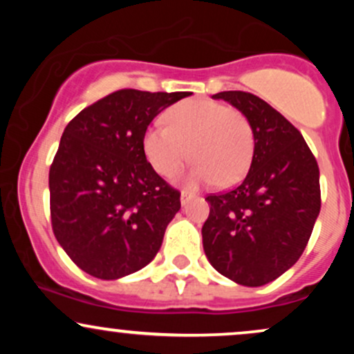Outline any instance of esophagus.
I'll return each mask as SVG.
<instances>
[{
	"label": "esophagus",
	"instance_id": "obj_1",
	"mask_svg": "<svg viewBox=\"0 0 354 354\" xmlns=\"http://www.w3.org/2000/svg\"><path fill=\"white\" fill-rule=\"evenodd\" d=\"M180 200H181V205H183V206H186V205H188V201L191 200V194L188 193V191H181Z\"/></svg>",
	"mask_w": 354,
	"mask_h": 354
}]
</instances>
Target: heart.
I'll return each instance as SVG.
<instances>
[{"instance_id":"1","label":"heart","mask_w":354,"mask_h":354,"mask_svg":"<svg viewBox=\"0 0 354 354\" xmlns=\"http://www.w3.org/2000/svg\"><path fill=\"white\" fill-rule=\"evenodd\" d=\"M165 124H151L143 135V151L153 169L173 176L191 156L198 161L188 181L193 186H234L253 161L254 135L250 121L218 101L194 98L174 104Z\"/></svg>"}]
</instances>
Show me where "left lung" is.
I'll use <instances>...</instances> for the list:
<instances>
[{
	"mask_svg": "<svg viewBox=\"0 0 354 354\" xmlns=\"http://www.w3.org/2000/svg\"><path fill=\"white\" fill-rule=\"evenodd\" d=\"M253 128L254 153L241 185L206 198L203 248L211 266L243 286H263L303 254L321 208L315 156L281 113L245 91H221Z\"/></svg>",
	"mask_w": 354,
	"mask_h": 354,
	"instance_id": "8db88e82",
	"label": "left lung"
}]
</instances>
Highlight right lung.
Wrapping results in <instances>:
<instances>
[{
	"mask_svg": "<svg viewBox=\"0 0 354 354\" xmlns=\"http://www.w3.org/2000/svg\"><path fill=\"white\" fill-rule=\"evenodd\" d=\"M189 95L121 89L64 128L50 168L51 223L84 273L124 278L160 251L181 203L146 160L143 135L165 108Z\"/></svg>",
	"mask_w": 354,
	"mask_h": 354,
	"instance_id": "1",
	"label": "right lung"
}]
</instances>
